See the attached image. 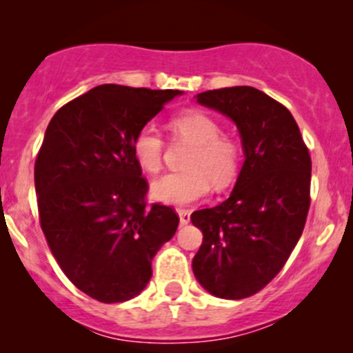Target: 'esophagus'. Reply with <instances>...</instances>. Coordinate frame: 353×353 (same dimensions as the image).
Returning <instances> with one entry per match:
<instances>
[{
	"instance_id": "obj_1",
	"label": "esophagus",
	"mask_w": 353,
	"mask_h": 353,
	"mask_svg": "<svg viewBox=\"0 0 353 353\" xmlns=\"http://www.w3.org/2000/svg\"><path fill=\"white\" fill-rule=\"evenodd\" d=\"M177 214H179V222H181V225L189 224V221H190V212H189V210H185V209H177Z\"/></svg>"
}]
</instances>
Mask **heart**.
<instances>
[{"label":"heart","instance_id":"obj_1","mask_svg":"<svg viewBox=\"0 0 353 353\" xmlns=\"http://www.w3.org/2000/svg\"><path fill=\"white\" fill-rule=\"evenodd\" d=\"M177 139L192 144L185 159L188 171L172 172L152 184L156 201L171 205H188L208 196L210 182L219 189L228 188L241 168V145L222 134L221 124L202 111H185L171 121ZM164 141L154 125H144L132 139V154L143 171L156 174L163 168Z\"/></svg>","mask_w":353,"mask_h":353}]
</instances>
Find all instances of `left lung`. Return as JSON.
I'll list each match as a JSON object with an SVG mask.
<instances>
[{"instance_id": "left-lung-1", "label": "left lung", "mask_w": 353, "mask_h": 353, "mask_svg": "<svg viewBox=\"0 0 353 353\" xmlns=\"http://www.w3.org/2000/svg\"><path fill=\"white\" fill-rule=\"evenodd\" d=\"M196 98L234 121L245 159L228 199L190 216L204 236L192 270L209 294L239 301L264 289L297 245L312 161L294 116L265 92L234 86Z\"/></svg>"}]
</instances>
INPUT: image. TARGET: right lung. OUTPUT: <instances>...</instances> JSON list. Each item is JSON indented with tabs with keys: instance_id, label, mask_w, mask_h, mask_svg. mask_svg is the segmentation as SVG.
<instances>
[{
	"instance_id": "1",
	"label": "right lung",
	"mask_w": 353,
	"mask_h": 353,
	"mask_svg": "<svg viewBox=\"0 0 353 353\" xmlns=\"http://www.w3.org/2000/svg\"><path fill=\"white\" fill-rule=\"evenodd\" d=\"M177 89L101 84L52 116L34 163L41 229L66 277L104 303L145 289L152 259L179 225L172 208H145L132 139Z\"/></svg>"
}]
</instances>
